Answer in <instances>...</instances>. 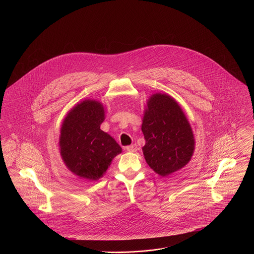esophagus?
Masks as SVG:
<instances>
[{"mask_svg": "<svg viewBox=\"0 0 254 254\" xmlns=\"http://www.w3.org/2000/svg\"><path fill=\"white\" fill-rule=\"evenodd\" d=\"M126 149L127 150V151H129V152H135V151H137V145H127V147H126Z\"/></svg>", "mask_w": 254, "mask_h": 254, "instance_id": "esophagus-1", "label": "esophagus"}]
</instances>
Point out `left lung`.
Listing matches in <instances>:
<instances>
[{
    "label": "left lung",
    "mask_w": 254,
    "mask_h": 254,
    "mask_svg": "<svg viewBox=\"0 0 254 254\" xmlns=\"http://www.w3.org/2000/svg\"><path fill=\"white\" fill-rule=\"evenodd\" d=\"M142 131L145 161L162 177L183 169L193 156L191 126L177 101L167 93H154L146 101Z\"/></svg>",
    "instance_id": "left-lung-1"
}]
</instances>
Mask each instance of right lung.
I'll return each instance as SVG.
<instances>
[{"instance_id":"right-lung-1","label":"right lung","mask_w":254,"mask_h":254,"mask_svg":"<svg viewBox=\"0 0 254 254\" xmlns=\"http://www.w3.org/2000/svg\"><path fill=\"white\" fill-rule=\"evenodd\" d=\"M106 118L104 105L85 99L70 109L62 123L59 137L61 157L75 176L87 181L102 178L122 147L100 128Z\"/></svg>"}]
</instances>
